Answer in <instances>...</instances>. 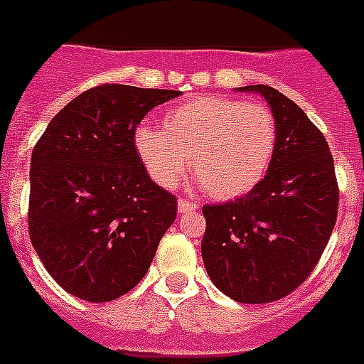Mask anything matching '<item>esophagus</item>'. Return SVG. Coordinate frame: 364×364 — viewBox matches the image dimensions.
Masks as SVG:
<instances>
[{
  "mask_svg": "<svg viewBox=\"0 0 364 364\" xmlns=\"http://www.w3.org/2000/svg\"><path fill=\"white\" fill-rule=\"evenodd\" d=\"M196 210H198V203L188 202V200H184V198H180V200H178V211H180V213H192V211Z\"/></svg>",
  "mask_w": 364,
  "mask_h": 364,
  "instance_id": "34e87169",
  "label": "esophagus"
}]
</instances>
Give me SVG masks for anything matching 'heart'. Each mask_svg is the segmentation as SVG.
I'll list each match as a JSON object with an SVG mask.
<instances>
[{
  "label": "heart",
  "mask_w": 364,
  "mask_h": 364,
  "mask_svg": "<svg viewBox=\"0 0 364 364\" xmlns=\"http://www.w3.org/2000/svg\"><path fill=\"white\" fill-rule=\"evenodd\" d=\"M274 115L260 104L200 95L172 107L164 125L143 123L133 143L154 182L172 188L190 168L218 200H235L259 186L277 153Z\"/></svg>",
  "instance_id": "b5f03b06"
}]
</instances>
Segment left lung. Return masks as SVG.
Returning a JSON list of instances; mask_svg holds the SVG:
<instances>
[{
  "mask_svg": "<svg viewBox=\"0 0 364 364\" xmlns=\"http://www.w3.org/2000/svg\"><path fill=\"white\" fill-rule=\"evenodd\" d=\"M260 94L274 115L277 153L267 176L243 198L203 205L202 257L211 282L243 304H269L294 292L331 237L339 188L326 136L292 100L270 86Z\"/></svg>",
  "mask_w": 364,
  "mask_h": 364,
  "instance_id": "1",
  "label": "left lung"
}]
</instances>
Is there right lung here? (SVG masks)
Here are the masks:
<instances>
[{
  "label": "right lung",
  "instance_id": "obj_1",
  "mask_svg": "<svg viewBox=\"0 0 364 364\" xmlns=\"http://www.w3.org/2000/svg\"><path fill=\"white\" fill-rule=\"evenodd\" d=\"M178 90L104 84L64 105L31 156L29 235L48 274L86 301L135 288L176 219L135 151L136 125Z\"/></svg>",
  "mask_w": 364,
  "mask_h": 364
}]
</instances>
